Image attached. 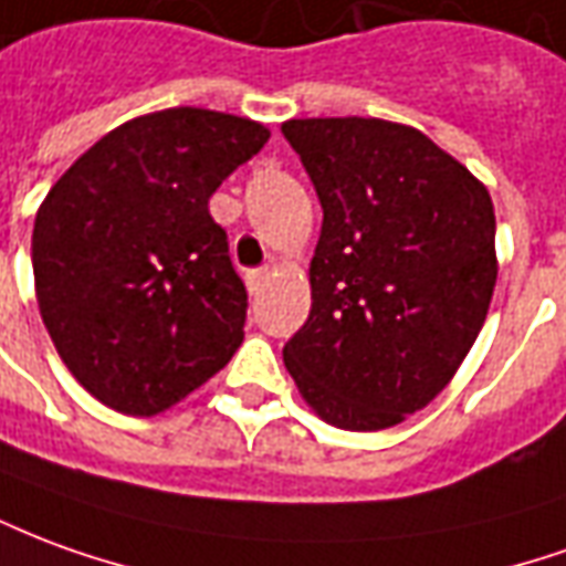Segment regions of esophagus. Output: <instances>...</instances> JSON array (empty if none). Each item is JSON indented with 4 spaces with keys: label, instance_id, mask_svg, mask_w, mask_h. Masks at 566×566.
Masks as SVG:
<instances>
[{
    "label": "esophagus",
    "instance_id": "obj_1",
    "mask_svg": "<svg viewBox=\"0 0 566 566\" xmlns=\"http://www.w3.org/2000/svg\"><path fill=\"white\" fill-rule=\"evenodd\" d=\"M244 282H248L251 296H256L263 287H266V282H270V270H251L248 275H244Z\"/></svg>",
    "mask_w": 566,
    "mask_h": 566
}]
</instances>
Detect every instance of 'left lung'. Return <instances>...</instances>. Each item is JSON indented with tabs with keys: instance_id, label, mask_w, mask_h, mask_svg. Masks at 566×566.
Masks as SVG:
<instances>
[{
	"instance_id": "left-lung-1",
	"label": "left lung",
	"mask_w": 566,
	"mask_h": 566,
	"mask_svg": "<svg viewBox=\"0 0 566 566\" xmlns=\"http://www.w3.org/2000/svg\"><path fill=\"white\" fill-rule=\"evenodd\" d=\"M322 201L312 310L284 367L324 422L377 432L405 422L460 370L496 284L488 187L410 125L291 118Z\"/></svg>"
}]
</instances>
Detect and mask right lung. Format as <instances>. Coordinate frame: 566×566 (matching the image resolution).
I'll return each mask as SVG.
<instances>
[{
  "label": "right lung",
  "mask_w": 566,
  "mask_h": 566,
  "mask_svg": "<svg viewBox=\"0 0 566 566\" xmlns=\"http://www.w3.org/2000/svg\"><path fill=\"white\" fill-rule=\"evenodd\" d=\"M266 140L254 118L146 113L82 153L39 205V312L101 405L156 417L242 346L248 294L208 199Z\"/></svg>",
  "instance_id": "1"
}]
</instances>
